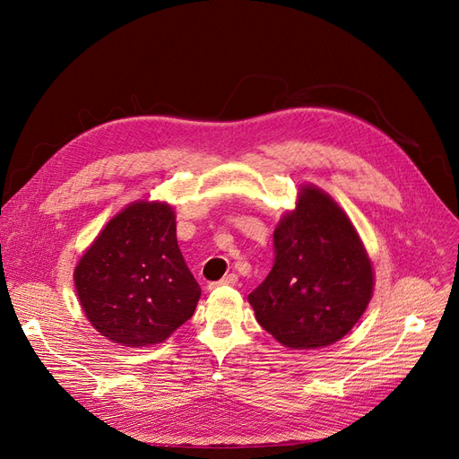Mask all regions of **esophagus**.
Here are the masks:
<instances>
[{
    "mask_svg": "<svg viewBox=\"0 0 459 459\" xmlns=\"http://www.w3.org/2000/svg\"><path fill=\"white\" fill-rule=\"evenodd\" d=\"M236 283H238V276H236V274H227L223 280L210 283V290H215V287H221V285H236Z\"/></svg>",
    "mask_w": 459,
    "mask_h": 459,
    "instance_id": "esophagus-1",
    "label": "esophagus"
}]
</instances>
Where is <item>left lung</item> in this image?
<instances>
[{"label": "left lung", "instance_id": "1", "mask_svg": "<svg viewBox=\"0 0 459 459\" xmlns=\"http://www.w3.org/2000/svg\"><path fill=\"white\" fill-rule=\"evenodd\" d=\"M375 276L358 230L314 185L274 230V264L247 300L259 325L287 348L341 341L367 310Z\"/></svg>", "mask_w": 459, "mask_h": 459}]
</instances>
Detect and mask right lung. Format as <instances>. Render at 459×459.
Listing matches in <instances>:
<instances>
[{"label": "right lung", "mask_w": 459, "mask_h": 459, "mask_svg": "<svg viewBox=\"0 0 459 459\" xmlns=\"http://www.w3.org/2000/svg\"><path fill=\"white\" fill-rule=\"evenodd\" d=\"M92 327L111 342L159 344L191 319L200 285L176 238V213L138 200L117 213L84 251L74 273Z\"/></svg>", "instance_id": "right-lung-1"}]
</instances>
